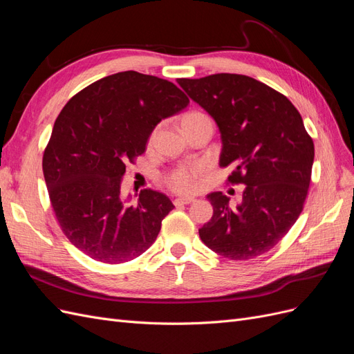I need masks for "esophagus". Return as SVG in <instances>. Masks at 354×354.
I'll list each match as a JSON object with an SVG mask.
<instances>
[{"label":"esophagus","instance_id":"obj_1","mask_svg":"<svg viewBox=\"0 0 354 354\" xmlns=\"http://www.w3.org/2000/svg\"><path fill=\"white\" fill-rule=\"evenodd\" d=\"M195 202L194 198H177L174 199V205L176 207H181V205H189V203Z\"/></svg>","mask_w":354,"mask_h":354}]
</instances>
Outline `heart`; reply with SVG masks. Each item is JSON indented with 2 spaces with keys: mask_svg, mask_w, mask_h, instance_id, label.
<instances>
[{
  "mask_svg": "<svg viewBox=\"0 0 354 354\" xmlns=\"http://www.w3.org/2000/svg\"><path fill=\"white\" fill-rule=\"evenodd\" d=\"M201 115L199 112H190L187 113L183 121L190 120V118ZM205 171V165L202 164H192V165H181L176 169L171 171L165 176V185L177 192V194H190V192L196 190L198 187V178Z\"/></svg>",
  "mask_w": 354,
  "mask_h": 354,
  "instance_id": "heart-1",
  "label": "heart"
}]
</instances>
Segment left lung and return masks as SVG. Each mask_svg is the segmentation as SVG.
I'll list each match as a JSON object with an SVG mask.
<instances>
[{"label": "left lung", "mask_w": 354, "mask_h": 354, "mask_svg": "<svg viewBox=\"0 0 354 354\" xmlns=\"http://www.w3.org/2000/svg\"><path fill=\"white\" fill-rule=\"evenodd\" d=\"M189 97L216 121L220 167L242 183V202L214 192L212 217L199 229L209 250L229 260H250L279 242L303 211L315 145L303 118L283 94L246 75L216 73L177 80Z\"/></svg>", "instance_id": "left-lung-1"}]
</instances>
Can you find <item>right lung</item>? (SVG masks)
Here are the masks:
<instances>
[{
  "mask_svg": "<svg viewBox=\"0 0 354 354\" xmlns=\"http://www.w3.org/2000/svg\"><path fill=\"white\" fill-rule=\"evenodd\" d=\"M187 104L173 82L125 71L90 84L59 113L42 171L63 233L90 259L127 263L156 241L173 202L145 189L131 205L121 180L153 128Z\"/></svg>",
  "mask_w": 354,
  "mask_h": 354,
  "instance_id": "obj_1",
  "label": "right lung"
}]
</instances>
